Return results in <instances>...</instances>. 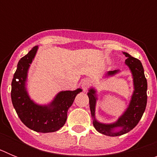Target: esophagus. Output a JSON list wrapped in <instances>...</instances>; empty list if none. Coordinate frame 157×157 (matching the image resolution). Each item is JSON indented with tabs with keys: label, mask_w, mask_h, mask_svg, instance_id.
<instances>
[{
	"label": "esophagus",
	"mask_w": 157,
	"mask_h": 157,
	"mask_svg": "<svg viewBox=\"0 0 157 157\" xmlns=\"http://www.w3.org/2000/svg\"><path fill=\"white\" fill-rule=\"evenodd\" d=\"M90 81L89 79H84L81 83L82 88L83 89V90L86 91L88 87L90 86Z\"/></svg>",
	"instance_id": "esophagus-1"
}]
</instances>
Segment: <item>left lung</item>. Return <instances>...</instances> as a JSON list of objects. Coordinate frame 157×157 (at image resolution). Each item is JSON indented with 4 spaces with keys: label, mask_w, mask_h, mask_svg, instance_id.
Segmentation results:
<instances>
[{
    "label": "left lung",
    "mask_w": 157,
    "mask_h": 157,
    "mask_svg": "<svg viewBox=\"0 0 157 157\" xmlns=\"http://www.w3.org/2000/svg\"><path fill=\"white\" fill-rule=\"evenodd\" d=\"M123 53L127 58L125 63L132 75L134 91L128 106L118 120L111 123H104L98 121L96 119L95 115L96 105L98 100V91L92 86L89 89L87 93L94 127L101 134L111 137L123 135L134 129L142 117L147 104V80L144 73L143 66L139 59L134 58L127 52H123ZM120 72V70L110 71L105 73V77H112Z\"/></svg>",
    "instance_id": "obj_1"
}]
</instances>
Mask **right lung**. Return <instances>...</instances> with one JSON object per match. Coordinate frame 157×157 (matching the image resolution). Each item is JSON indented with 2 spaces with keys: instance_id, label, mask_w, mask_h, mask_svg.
<instances>
[{
  "instance_id": "right-lung-1",
  "label": "right lung",
  "mask_w": 157,
  "mask_h": 157,
  "mask_svg": "<svg viewBox=\"0 0 157 157\" xmlns=\"http://www.w3.org/2000/svg\"><path fill=\"white\" fill-rule=\"evenodd\" d=\"M37 49L36 45L18 63L12 82V102L20 120L28 128L40 133L55 132L65 124L69 108L82 90L60 91L47 105L34 102L28 94L27 82L29 68Z\"/></svg>"
}]
</instances>
